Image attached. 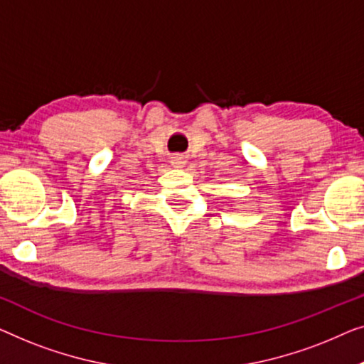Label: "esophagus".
Wrapping results in <instances>:
<instances>
[{"label": "esophagus", "instance_id": "34e87169", "mask_svg": "<svg viewBox=\"0 0 364 364\" xmlns=\"http://www.w3.org/2000/svg\"><path fill=\"white\" fill-rule=\"evenodd\" d=\"M170 163H171V166L173 168H183L184 166V160L181 156H171V160H170Z\"/></svg>", "mask_w": 364, "mask_h": 364}]
</instances>
